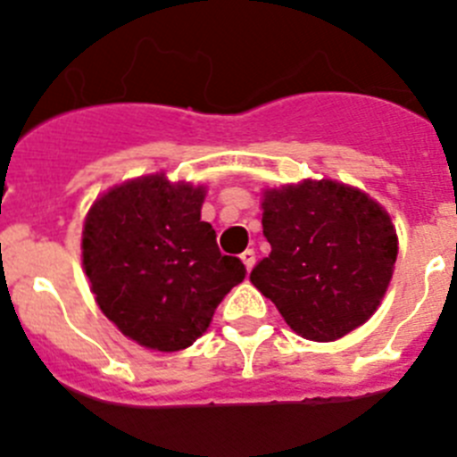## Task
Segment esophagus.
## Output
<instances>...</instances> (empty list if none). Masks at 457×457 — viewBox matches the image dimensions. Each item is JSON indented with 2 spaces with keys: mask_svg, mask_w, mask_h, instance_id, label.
Wrapping results in <instances>:
<instances>
[{
  "mask_svg": "<svg viewBox=\"0 0 457 457\" xmlns=\"http://www.w3.org/2000/svg\"><path fill=\"white\" fill-rule=\"evenodd\" d=\"M241 259H244L245 269H248V273H250V270H253V266H254V262H257V257H254V250H245V253L241 254Z\"/></svg>",
  "mask_w": 457,
  "mask_h": 457,
  "instance_id": "obj_1",
  "label": "esophagus"
}]
</instances>
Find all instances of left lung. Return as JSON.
<instances>
[{"instance_id":"obj_1","label":"left lung","mask_w":457,"mask_h":457,"mask_svg":"<svg viewBox=\"0 0 457 457\" xmlns=\"http://www.w3.org/2000/svg\"><path fill=\"white\" fill-rule=\"evenodd\" d=\"M262 207L270 254L250 282L305 339L335 341L361 326L380 305L396 262L387 212L332 179L266 191Z\"/></svg>"}]
</instances>
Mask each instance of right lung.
I'll list each match as a JSON object with an SVG mask.
<instances>
[{"instance_id":"obj_1","label":"right lung","mask_w":457,"mask_h":457,"mask_svg":"<svg viewBox=\"0 0 457 457\" xmlns=\"http://www.w3.org/2000/svg\"><path fill=\"white\" fill-rule=\"evenodd\" d=\"M204 188L163 175L104 193L84 223V269L97 305L118 330L152 351H182L245 278L200 220Z\"/></svg>"}]
</instances>
